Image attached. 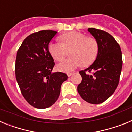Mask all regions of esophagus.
<instances>
[{
	"instance_id": "34e87169",
	"label": "esophagus",
	"mask_w": 132,
	"mask_h": 132,
	"mask_svg": "<svg viewBox=\"0 0 132 132\" xmlns=\"http://www.w3.org/2000/svg\"><path fill=\"white\" fill-rule=\"evenodd\" d=\"M73 75V73H67V76L71 77V75Z\"/></svg>"
}]
</instances>
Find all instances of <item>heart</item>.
<instances>
[{
  "label": "heart",
  "instance_id": "1",
  "mask_svg": "<svg viewBox=\"0 0 132 132\" xmlns=\"http://www.w3.org/2000/svg\"><path fill=\"white\" fill-rule=\"evenodd\" d=\"M60 42H51L48 50L51 55L56 61L62 60L70 50L71 57L64 59L57 65L59 71L69 73L82 65L87 67L96 59L98 52L97 41L93 37H86L79 31H69L61 35Z\"/></svg>",
  "mask_w": 132,
  "mask_h": 132
}]
</instances>
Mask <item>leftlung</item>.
<instances>
[{
  "mask_svg": "<svg viewBox=\"0 0 132 132\" xmlns=\"http://www.w3.org/2000/svg\"><path fill=\"white\" fill-rule=\"evenodd\" d=\"M88 32L97 41L98 52L89 67L79 71L82 81L78 85L80 96L93 104L102 103L114 93L122 67L120 47L106 31L90 28Z\"/></svg>",
  "mask_w": 132,
  "mask_h": 132,
  "instance_id": "1",
  "label": "left lung"
}]
</instances>
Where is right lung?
I'll use <instances>...</instances> for the list:
<instances>
[{
    "label": "right lung",
    "mask_w": 132,
    "mask_h": 132,
    "mask_svg": "<svg viewBox=\"0 0 132 132\" xmlns=\"http://www.w3.org/2000/svg\"><path fill=\"white\" fill-rule=\"evenodd\" d=\"M57 31L42 30L28 36L17 52L15 74L24 98L35 108L52 106L60 94L67 75L52 73L55 63L48 50L50 41Z\"/></svg>",
    "instance_id": "add662e5"
}]
</instances>
